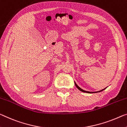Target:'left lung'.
Returning <instances> with one entry per match:
<instances>
[{
    "label": "left lung",
    "mask_w": 127,
    "mask_h": 127,
    "mask_svg": "<svg viewBox=\"0 0 127 127\" xmlns=\"http://www.w3.org/2000/svg\"><path fill=\"white\" fill-rule=\"evenodd\" d=\"M74 84H75V85H76V87H77V89L79 90H80V91L81 92H84V93H98V92H102V91H103V90H104V89H106V88H104V89H102V90H99V91H98V92H88V91H85V90H83V89H82L81 88H80L79 86H78L77 84H76V83L75 82H74Z\"/></svg>",
    "instance_id": "obj_1"
}]
</instances>
